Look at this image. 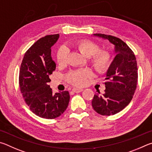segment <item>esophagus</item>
Returning <instances> with one entry per match:
<instances>
[{
    "instance_id": "1",
    "label": "esophagus",
    "mask_w": 152,
    "mask_h": 152,
    "mask_svg": "<svg viewBox=\"0 0 152 152\" xmlns=\"http://www.w3.org/2000/svg\"><path fill=\"white\" fill-rule=\"evenodd\" d=\"M72 91H73L75 93H80V92H81L82 91H83V89H79V88H76V87H74V88H73V89H72Z\"/></svg>"
}]
</instances>
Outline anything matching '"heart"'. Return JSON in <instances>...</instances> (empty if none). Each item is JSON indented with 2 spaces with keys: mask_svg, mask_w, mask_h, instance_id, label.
<instances>
[{
  "mask_svg": "<svg viewBox=\"0 0 152 152\" xmlns=\"http://www.w3.org/2000/svg\"><path fill=\"white\" fill-rule=\"evenodd\" d=\"M71 46L77 49L86 57H90V63L98 73H103L110 66L112 61L110 53L105 50L98 52L99 49V46L94 42L88 40H79L71 43ZM67 55V48L65 46L60 47L57 53V60L58 65H63L66 63ZM91 75V72L88 69H80L70 72L66 76V79L70 83L81 87L86 84L87 79Z\"/></svg>",
  "mask_w": 152,
  "mask_h": 152,
  "instance_id": "obj_1",
  "label": "heart"
}]
</instances>
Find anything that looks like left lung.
<instances>
[{"instance_id":"left-lung-1","label":"left lung","mask_w":152,"mask_h":152,"mask_svg":"<svg viewBox=\"0 0 152 152\" xmlns=\"http://www.w3.org/2000/svg\"><path fill=\"white\" fill-rule=\"evenodd\" d=\"M114 45L115 57L106 72L105 93L95 94L91 103L100 115H111L123 110L131 102L137 87V66L135 56L126 42L115 37L97 33Z\"/></svg>"}]
</instances>
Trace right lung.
Returning <instances> with one entry per match:
<instances>
[{"instance_id":"add662e5","label":"right lung","mask_w":152,"mask_h":152,"mask_svg":"<svg viewBox=\"0 0 152 152\" xmlns=\"http://www.w3.org/2000/svg\"><path fill=\"white\" fill-rule=\"evenodd\" d=\"M59 34L47 35L39 39L24 56L19 71V86L25 102L37 115L55 119L62 115L69 105L67 91L54 94L50 88L49 76L55 70L51 47Z\"/></svg>"}]
</instances>
